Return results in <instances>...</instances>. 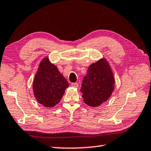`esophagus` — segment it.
Returning <instances> with one entry per match:
<instances>
[{
  "label": "esophagus",
  "instance_id": "1",
  "mask_svg": "<svg viewBox=\"0 0 151 151\" xmlns=\"http://www.w3.org/2000/svg\"><path fill=\"white\" fill-rule=\"evenodd\" d=\"M71 86L72 87H74V88H78V83H72L71 84Z\"/></svg>",
  "mask_w": 151,
  "mask_h": 151
}]
</instances>
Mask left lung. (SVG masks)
Masks as SVG:
<instances>
[{
	"instance_id": "1",
	"label": "left lung",
	"mask_w": 151,
	"mask_h": 151,
	"mask_svg": "<svg viewBox=\"0 0 151 151\" xmlns=\"http://www.w3.org/2000/svg\"><path fill=\"white\" fill-rule=\"evenodd\" d=\"M81 91L85 103L97 107L110 97L114 90L115 78L106 58H101L89 66Z\"/></svg>"
}]
</instances>
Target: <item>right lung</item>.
<instances>
[{
	"label": "right lung",
	"instance_id": "obj_1",
	"mask_svg": "<svg viewBox=\"0 0 151 151\" xmlns=\"http://www.w3.org/2000/svg\"><path fill=\"white\" fill-rule=\"evenodd\" d=\"M69 87L67 80L49 57L41 60L33 81L35 98L45 107L52 108L60 102Z\"/></svg>",
	"mask_w": 151,
	"mask_h": 151
}]
</instances>
